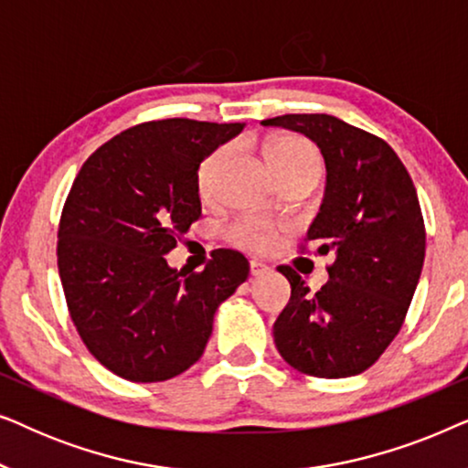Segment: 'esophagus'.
<instances>
[{
    "label": "esophagus",
    "instance_id": "34e87169",
    "mask_svg": "<svg viewBox=\"0 0 468 468\" xmlns=\"http://www.w3.org/2000/svg\"><path fill=\"white\" fill-rule=\"evenodd\" d=\"M268 274V266L261 261H251V277H264Z\"/></svg>",
    "mask_w": 468,
    "mask_h": 468
}]
</instances>
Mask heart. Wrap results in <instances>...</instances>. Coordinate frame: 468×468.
Instances as JSON below:
<instances>
[{
	"label": "heart",
	"instance_id": "obj_1",
	"mask_svg": "<svg viewBox=\"0 0 468 468\" xmlns=\"http://www.w3.org/2000/svg\"><path fill=\"white\" fill-rule=\"evenodd\" d=\"M229 157V149H217L213 155L204 159L200 170H197V191L202 197H213L219 185V176L223 165ZM266 159L277 176L287 172L319 165L317 153L304 138L298 136H281L266 144ZM229 239L239 247L251 249V251H271L277 245V228L261 217H240L239 221L229 228Z\"/></svg>",
	"mask_w": 468,
	"mask_h": 468
}]
</instances>
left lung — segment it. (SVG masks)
I'll use <instances>...</instances> for the list:
<instances>
[{"mask_svg":"<svg viewBox=\"0 0 468 468\" xmlns=\"http://www.w3.org/2000/svg\"><path fill=\"white\" fill-rule=\"evenodd\" d=\"M261 125L304 133L322 151L325 191L306 239L319 242L317 253L335 255L315 293L279 266L292 298L274 322V345L304 375H360L399 335L424 266L413 181L386 140L332 114H283Z\"/></svg>","mask_w":468,"mask_h":468,"instance_id":"obj_1","label":"left lung"}]
</instances>
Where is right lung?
<instances>
[{"label":"right lung","mask_w":468,"mask_h":468,"mask_svg":"<svg viewBox=\"0 0 468 468\" xmlns=\"http://www.w3.org/2000/svg\"><path fill=\"white\" fill-rule=\"evenodd\" d=\"M242 130L151 121L101 144L74 178L57 234L63 293L87 349L127 381H165L194 367L219 304L249 277L232 249L194 274L165 260L202 215L200 164Z\"/></svg>","instance_id":"1"}]
</instances>
